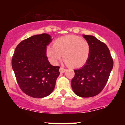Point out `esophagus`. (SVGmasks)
I'll return each mask as SVG.
<instances>
[{"mask_svg":"<svg viewBox=\"0 0 125 125\" xmlns=\"http://www.w3.org/2000/svg\"><path fill=\"white\" fill-rule=\"evenodd\" d=\"M66 69L65 68H64L63 67H62V66H61V67L60 68V69H59V71L60 72V73H65V71H66Z\"/></svg>","mask_w":125,"mask_h":125,"instance_id":"obj_1","label":"esophagus"}]
</instances>
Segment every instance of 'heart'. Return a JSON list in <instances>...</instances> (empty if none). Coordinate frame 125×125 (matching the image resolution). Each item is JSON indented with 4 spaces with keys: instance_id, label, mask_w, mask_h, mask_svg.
<instances>
[{
    "instance_id": "obj_1",
    "label": "heart",
    "mask_w": 125,
    "mask_h": 125,
    "mask_svg": "<svg viewBox=\"0 0 125 125\" xmlns=\"http://www.w3.org/2000/svg\"><path fill=\"white\" fill-rule=\"evenodd\" d=\"M90 51L91 46L88 40L79 36L68 35L57 39L53 46H47L46 53L53 63H57L63 55L64 60L69 66L78 68L86 62Z\"/></svg>"
}]
</instances>
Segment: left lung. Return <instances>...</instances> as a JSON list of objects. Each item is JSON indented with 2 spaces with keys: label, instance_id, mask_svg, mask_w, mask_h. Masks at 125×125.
Returning <instances> with one entry per match:
<instances>
[{
  "label": "left lung",
  "instance_id": "1",
  "mask_svg": "<svg viewBox=\"0 0 125 125\" xmlns=\"http://www.w3.org/2000/svg\"><path fill=\"white\" fill-rule=\"evenodd\" d=\"M91 46L86 64L74 70L71 87L76 95L91 97L97 95L104 88L113 68V59L106 45L93 36L84 35Z\"/></svg>",
  "mask_w": 125,
  "mask_h": 125
}]
</instances>
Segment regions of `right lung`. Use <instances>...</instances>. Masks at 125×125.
<instances>
[{
	"label": "right lung",
	"mask_w": 125,
	"mask_h": 125,
	"mask_svg": "<svg viewBox=\"0 0 125 125\" xmlns=\"http://www.w3.org/2000/svg\"><path fill=\"white\" fill-rule=\"evenodd\" d=\"M51 41L48 34L31 36L19 43L12 58V67L19 86L32 97L50 95L60 74V67L51 65L46 57V46Z\"/></svg>",
	"instance_id": "obj_1"
}]
</instances>
